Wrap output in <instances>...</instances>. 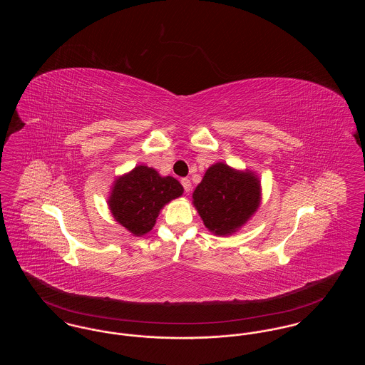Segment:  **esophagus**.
Masks as SVG:
<instances>
[{
  "label": "esophagus",
  "mask_w": 365,
  "mask_h": 365,
  "mask_svg": "<svg viewBox=\"0 0 365 365\" xmlns=\"http://www.w3.org/2000/svg\"><path fill=\"white\" fill-rule=\"evenodd\" d=\"M180 183H182V186H183V189L186 192H190L191 190V182L190 179H187V178H183L182 180H180Z\"/></svg>",
  "instance_id": "esophagus-1"
}]
</instances>
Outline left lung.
Returning a JSON list of instances; mask_svg holds the SVG:
<instances>
[{
  "label": "left lung",
  "mask_w": 365,
  "mask_h": 365,
  "mask_svg": "<svg viewBox=\"0 0 365 365\" xmlns=\"http://www.w3.org/2000/svg\"><path fill=\"white\" fill-rule=\"evenodd\" d=\"M261 204L259 175L215 163L192 192V205L209 231L228 237L241 230Z\"/></svg>",
  "instance_id": "8db88e82"
}]
</instances>
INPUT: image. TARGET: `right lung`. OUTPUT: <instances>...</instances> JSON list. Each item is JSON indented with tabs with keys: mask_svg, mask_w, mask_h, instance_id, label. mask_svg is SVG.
<instances>
[{
	"mask_svg": "<svg viewBox=\"0 0 365 365\" xmlns=\"http://www.w3.org/2000/svg\"><path fill=\"white\" fill-rule=\"evenodd\" d=\"M183 194V186L173 176H161L155 168L137 165L115 179L108 207L115 220L135 237L148 234L160 210Z\"/></svg>",
	"mask_w": 365,
	"mask_h": 365,
	"instance_id": "add662e5",
	"label": "right lung"
}]
</instances>
